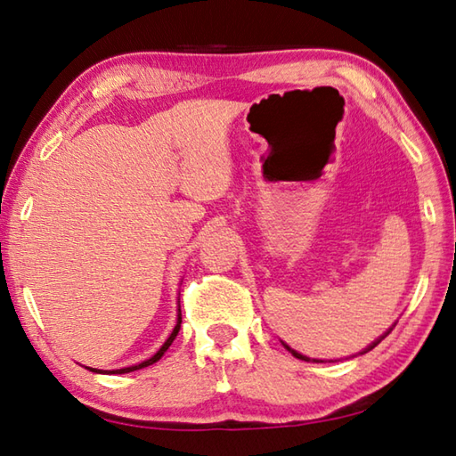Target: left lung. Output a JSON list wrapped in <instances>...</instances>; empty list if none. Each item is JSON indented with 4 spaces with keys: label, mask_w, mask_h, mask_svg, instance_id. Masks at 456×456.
<instances>
[{
    "label": "left lung",
    "mask_w": 456,
    "mask_h": 456,
    "mask_svg": "<svg viewBox=\"0 0 456 456\" xmlns=\"http://www.w3.org/2000/svg\"><path fill=\"white\" fill-rule=\"evenodd\" d=\"M391 330H393V328H391ZM391 330H389V331H391ZM389 331H387V333H383L379 339H375V341L371 343V346H369V347H367L365 351H362V354H367V351H371V349H373L375 346H379V343H381V339H385V338H387V335H389ZM283 347H286V349L289 351V354H291V355H294V357H297V359H304V362H315V363H322V362H320V359H309V357H305V355H302V354H297V351H294V349H291L289 346H286V343H283Z\"/></svg>",
    "instance_id": "1"
}]
</instances>
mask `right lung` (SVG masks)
Masks as SVG:
<instances>
[{
    "label": "right lung",
    "instance_id": "right-lung-1",
    "mask_svg": "<svg viewBox=\"0 0 456 456\" xmlns=\"http://www.w3.org/2000/svg\"><path fill=\"white\" fill-rule=\"evenodd\" d=\"M180 323H183V314H180V305H178V317H176V325H175V330H173V333L168 335V339L162 343V347L157 351V354H154L151 359H147V362H142V363H139V365H131V367H123V369H113V371H102V369H93V367H87V369H91V371H94V373H131V371H139V369H142V367H149V365H152V363H157L159 359L165 355V351L173 346V341H175V338L178 335V330H180Z\"/></svg>",
    "mask_w": 456,
    "mask_h": 456
}]
</instances>
